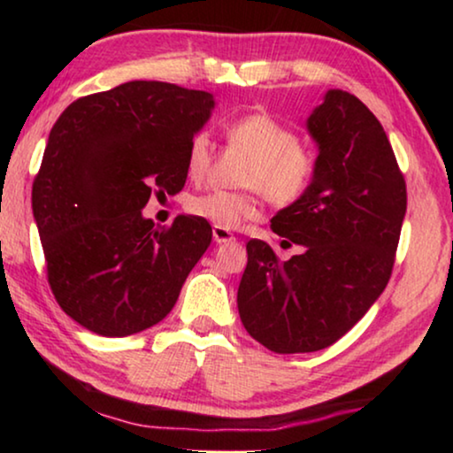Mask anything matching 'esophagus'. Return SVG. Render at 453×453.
<instances>
[{
    "label": "esophagus",
    "mask_w": 453,
    "mask_h": 453,
    "mask_svg": "<svg viewBox=\"0 0 453 453\" xmlns=\"http://www.w3.org/2000/svg\"><path fill=\"white\" fill-rule=\"evenodd\" d=\"M212 237L216 243H228V241H234V234L222 226H212Z\"/></svg>",
    "instance_id": "esophagus-1"
}]
</instances>
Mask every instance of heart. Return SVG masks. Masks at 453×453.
<instances>
[{
  "instance_id": "obj_1",
  "label": "heart",
  "mask_w": 453,
  "mask_h": 453,
  "mask_svg": "<svg viewBox=\"0 0 453 453\" xmlns=\"http://www.w3.org/2000/svg\"><path fill=\"white\" fill-rule=\"evenodd\" d=\"M228 142L250 154L239 183L241 189H216L189 197L188 210L197 219L226 231L262 214V197L276 206H293L311 188L318 157L313 148L296 140L287 123L270 113H247L226 126ZM212 163V142L206 132L189 142L185 166L191 179H202Z\"/></svg>"
}]
</instances>
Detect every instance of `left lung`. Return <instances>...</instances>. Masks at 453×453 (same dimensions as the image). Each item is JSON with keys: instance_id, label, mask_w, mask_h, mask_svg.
Segmentation results:
<instances>
[{"instance_id": "8db88e82", "label": "left lung", "mask_w": 453, "mask_h": 453, "mask_svg": "<svg viewBox=\"0 0 453 453\" xmlns=\"http://www.w3.org/2000/svg\"><path fill=\"white\" fill-rule=\"evenodd\" d=\"M307 129L319 148L315 179L272 219L303 251L280 262L251 239L237 293L245 330L278 355L327 349L369 311L392 276L406 214L392 144L355 95L327 90Z\"/></svg>"}]
</instances>
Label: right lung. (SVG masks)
<instances>
[{"instance_id":"right-lung-1","label":"right lung","mask_w":453,"mask_h":453,"mask_svg":"<svg viewBox=\"0 0 453 453\" xmlns=\"http://www.w3.org/2000/svg\"><path fill=\"white\" fill-rule=\"evenodd\" d=\"M214 96L134 80L73 101L49 134L33 183L47 278L59 307L109 338L165 319L212 241V226L179 214L154 226L142 208L188 179L189 142Z\"/></svg>"}]
</instances>
